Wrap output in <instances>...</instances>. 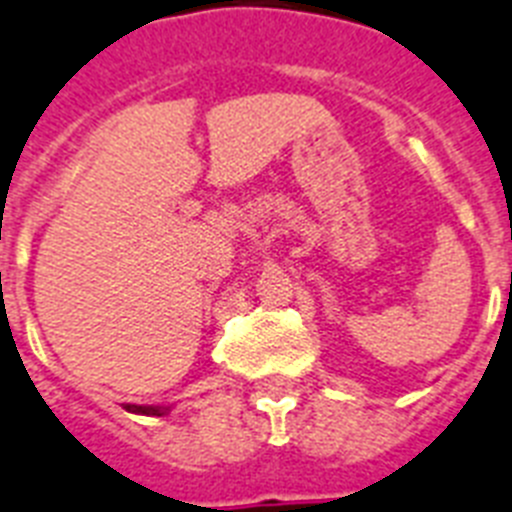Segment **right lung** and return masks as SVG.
I'll return each instance as SVG.
<instances>
[{"mask_svg": "<svg viewBox=\"0 0 512 512\" xmlns=\"http://www.w3.org/2000/svg\"><path fill=\"white\" fill-rule=\"evenodd\" d=\"M128 413H139V415H165L168 413V407L160 405H126Z\"/></svg>", "mask_w": 512, "mask_h": 512, "instance_id": "obj_1", "label": "right lung"}]
</instances>
